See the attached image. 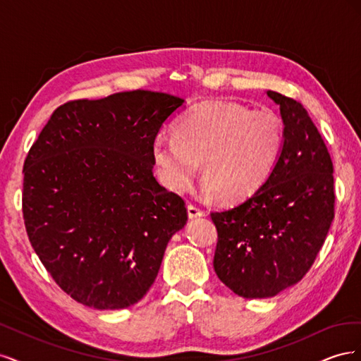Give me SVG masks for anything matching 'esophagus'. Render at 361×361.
Segmentation results:
<instances>
[{
	"label": "esophagus",
	"mask_w": 361,
	"mask_h": 361,
	"mask_svg": "<svg viewBox=\"0 0 361 361\" xmlns=\"http://www.w3.org/2000/svg\"><path fill=\"white\" fill-rule=\"evenodd\" d=\"M187 209H188V216L191 218V220H194V218H199V216H203V215H204V211H202L200 207L194 206V204H188Z\"/></svg>",
	"instance_id": "esophagus-1"
}]
</instances>
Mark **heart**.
Returning a JSON list of instances; mask_svg holds the SVG:
<instances>
[{
  "label": "heart",
  "instance_id": "obj_1",
  "mask_svg": "<svg viewBox=\"0 0 361 361\" xmlns=\"http://www.w3.org/2000/svg\"><path fill=\"white\" fill-rule=\"evenodd\" d=\"M283 141L276 114L235 102H207L179 120L174 138L157 137L150 154L167 190L187 191L203 162L204 190L224 203H239L269 179Z\"/></svg>",
  "mask_w": 361,
  "mask_h": 361
}]
</instances>
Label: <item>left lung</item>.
<instances>
[{"mask_svg": "<svg viewBox=\"0 0 361 361\" xmlns=\"http://www.w3.org/2000/svg\"><path fill=\"white\" fill-rule=\"evenodd\" d=\"M267 94L285 123L277 166L251 197L211 214L218 232L214 269L244 298H269L298 283L334 218L333 162L318 128L298 101Z\"/></svg>", "mask_w": 361, "mask_h": 361, "instance_id": "left-lung-1", "label": "left lung"}]
</instances>
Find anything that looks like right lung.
I'll use <instances>...</instances> for the list:
<instances>
[{
  "mask_svg": "<svg viewBox=\"0 0 361 361\" xmlns=\"http://www.w3.org/2000/svg\"><path fill=\"white\" fill-rule=\"evenodd\" d=\"M182 104L149 90L71 101L31 146L23 192L28 239L75 301L97 310L138 302L187 224L183 199L158 183L150 154Z\"/></svg>",
  "mask_w": 361,
  "mask_h": 361,
  "instance_id": "1",
  "label": "right lung"
}]
</instances>
